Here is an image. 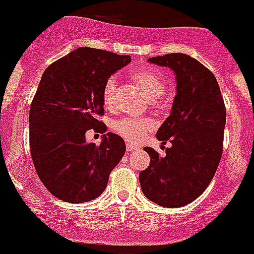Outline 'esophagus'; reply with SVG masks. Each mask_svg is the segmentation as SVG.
I'll return each mask as SVG.
<instances>
[{"instance_id": "esophagus-1", "label": "esophagus", "mask_w": 254, "mask_h": 254, "mask_svg": "<svg viewBox=\"0 0 254 254\" xmlns=\"http://www.w3.org/2000/svg\"><path fill=\"white\" fill-rule=\"evenodd\" d=\"M126 149H127V152H134V150H137L138 148L135 147V145L130 144V143H127V144H126Z\"/></svg>"}]
</instances>
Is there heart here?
I'll list each match as a JSON object with an SVG mask.
<instances>
[{"label":"heart","instance_id":"b5f03b06","mask_svg":"<svg viewBox=\"0 0 254 254\" xmlns=\"http://www.w3.org/2000/svg\"><path fill=\"white\" fill-rule=\"evenodd\" d=\"M132 79L143 91L147 94L149 100H155L162 96L165 90V85L162 77L154 70H137L132 74ZM117 81L115 77H109L102 87V101L105 107L112 109L116 99ZM112 128L125 139L132 143H137L142 139L143 135L153 128V122L149 119L134 120L129 117L120 119L114 122Z\"/></svg>","mask_w":254,"mask_h":254}]
</instances>
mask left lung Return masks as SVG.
Wrapping results in <instances>:
<instances>
[{
	"mask_svg": "<svg viewBox=\"0 0 254 254\" xmlns=\"http://www.w3.org/2000/svg\"><path fill=\"white\" fill-rule=\"evenodd\" d=\"M174 71L177 95L170 116L157 132L164 157L145 147L149 167L139 173L147 199L163 207H182L205 191L222 155L226 125L225 102L215 75L190 55L172 53L148 59Z\"/></svg>",
	"mask_w": 254,
	"mask_h": 254,
	"instance_id": "left-lung-1",
	"label": "left lung"
}]
</instances>
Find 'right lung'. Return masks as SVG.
Masks as SVG:
<instances>
[{
  "mask_svg": "<svg viewBox=\"0 0 254 254\" xmlns=\"http://www.w3.org/2000/svg\"><path fill=\"white\" fill-rule=\"evenodd\" d=\"M129 63V55L81 47L42 75L29 110V145L39 179L58 199L74 204L96 199L125 155L119 134L105 133L100 146L87 143L84 134L91 127L107 130L96 119L104 115L102 87Z\"/></svg>",
  "mask_w": 254,
  "mask_h": 254,
  "instance_id": "1",
  "label": "right lung"
}]
</instances>
